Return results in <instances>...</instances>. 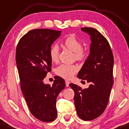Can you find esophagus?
<instances>
[{"label": "esophagus", "instance_id": "1", "mask_svg": "<svg viewBox=\"0 0 129 129\" xmlns=\"http://www.w3.org/2000/svg\"><path fill=\"white\" fill-rule=\"evenodd\" d=\"M65 83H66V87H68L69 84H70V82L69 81L66 80V81H65Z\"/></svg>", "mask_w": 129, "mask_h": 129}]
</instances>
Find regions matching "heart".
Listing matches in <instances>:
<instances>
[{"instance_id":"obj_1","label":"heart","mask_w":129,"mask_h":129,"mask_svg":"<svg viewBox=\"0 0 129 129\" xmlns=\"http://www.w3.org/2000/svg\"><path fill=\"white\" fill-rule=\"evenodd\" d=\"M63 44L68 50L74 53V56L76 59H82L85 58L86 52L82 48V43L74 35H70L65 38ZM49 55L53 62L57 61L59 55V48L56 44L53 45L49 51ZM78 67L74 64H62L56 69L57 75L65 79H71L78 71Z\"/></svg>"}]
</instances>
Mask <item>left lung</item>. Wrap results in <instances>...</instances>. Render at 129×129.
<instances>
[{
  "mask_svg": "<svg viewBox=\"0 0 129 129\" xmlns=\"http://www.w3.org/2000/svg\"><path fill=\"white\" fill-rule=\"evenodd\" d=\"M90 36V53L78 78L87 81L88 88L71 83L74 91V105L78 115L84 120H91L100 116L108 104L113 85L114 57L108 41L96 29L81 28Z\"/></svg>",
  "mask_w": 129,
  "mask_h": 129,
  "instance_id": "left-lung-1",
  "label": "left lung"
}]
</instances>
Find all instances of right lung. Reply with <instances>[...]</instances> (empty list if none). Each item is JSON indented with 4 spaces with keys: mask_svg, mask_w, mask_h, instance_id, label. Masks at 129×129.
<instances>
[{
    "mask_svg": "<svg viewBox=\"0 0 129 129\" xmlns=\"http://www.w3.org/2000/svg\"><path fill=\"white\" fill-rule=\"evenodd\" d=\"M61 33L50 29L30 30L20 38L16 50L21 89L29 110L38 120L47 122L56 117L57 97L66 86L59 76H55L52 86L43 81L51 71L50 49Z\"/></svg>",
    "mask_w": 129,
    "mask_h": 129,
    "instance_id": "add662e5",
    "label": "right lung"
}]
</instances>
